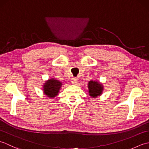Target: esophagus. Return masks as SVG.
Instances as JSON below:
<instances>
[{"mask_svg":"<svg viewBox=\"0 0 149 149\" xmlns=\"http://www.w3.org/2000/svg\"><path fill=\"white\" fill-rule=\"evenodd\" d=\"M71 81L73 84H76L77 83V79L75 77H72L71 79Z\"/></svg>","mask_w":149,"mask_h":149,"instance_id":"34e87169","label":"esophagus"}]
</instances>
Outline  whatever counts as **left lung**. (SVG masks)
<instances>
[{"instance_id": "8db88e82", "label": "left lung", "mask_w": 149, "mask_h": 149, "mask_svg": "<svg viewBox=\"0 0 149 149\" xmlns=\"http://www.w3.org/2000/svg\"><path fill=\"white\" fill-rule=\"evenodd\" d=\"M88 88H89L90 95L92 97L100 95L102 91V85L97 83V81H90L88 84Z\"/></svg>"}]
</instances>
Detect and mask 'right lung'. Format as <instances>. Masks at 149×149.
I'll use <instances>...</instances> for the list:
<instances>
[{
    "mask_svg": "<svg viewBox=\"0 0 149 149\" xmlns=\"http://www.w3.org/2000/svg\"><path fill=\"white\" fill-rule=\"evenodd\" d=\"M61 83L58 80L50 79L44 85V93L49 97H54L58 94Z\"/></svg>",
    "mask_w": 149,
    "mask_h": 149,
    "instance_id": "add662e5",
    "label": "right lung"
}]
</instances>
